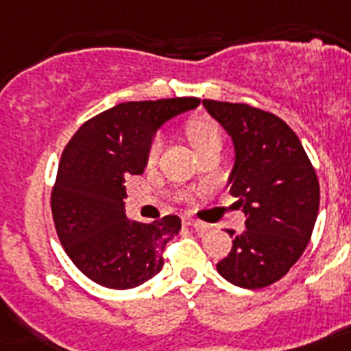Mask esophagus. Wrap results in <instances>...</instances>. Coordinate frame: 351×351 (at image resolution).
<instances>
[{"instance_id":"esophagus-1","label":"esophagus","mask_w":351,"mask_h":351,"mask_svg":"<svg viewBox=\"0 0 351 351\" xmlns=\"http://www.w3.org/2000/svg\"><path fill=\"white\" fill-rule=\"evenodd\" d=\"M182 221H184V225H193L198 232H205V230L210 229L209 223H204V221L200 220H195V218H191V216H184L182 218Z\"/></svg>"}]
</instances>
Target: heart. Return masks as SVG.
Segmentation results:
<instances>
[{"label":"heart","mask_w":351,"mask_h":351,"mask_svg":"<svg viewBox=\"0 0 351 351\" xmlns=\"http://www.w3.org/2000/svg\"><path fill=\"white\" fill-rule=\"evenodd\" d=\"M185 135H187L191 146L195 147L196 153L205 149V147L220 146L221 144L220 126H218L213 119H209V117H196V119L187 122V126H185ZM160 138H155V141L151 142L149 151H147V162H149V164H155L158 155H160Z\"/></svg>","instance_id":"heart-1"}]
</instances>
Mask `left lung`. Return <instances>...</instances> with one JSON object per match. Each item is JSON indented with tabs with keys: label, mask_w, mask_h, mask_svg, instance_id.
I'll return each instance as SVG.
<instances>
[{
	"label": "left lung",
	"mask_w": 351,
	"mask_h": 351,
	"mask_svg": "<svg viewBox=\"0 0 351 351\" xmlns=\"http://www.w3.org/2000/svg\"><path fill=\"white\" fill-rule=\"evenodd\" d=\"M229 133L234 166L229 191L245 213V230L227 229L232 249L216 269L241 289H263L283 278L306 249L319 210V182L289 124L249 104L204 101Z\"/></svg>",
	"instance_id": "8db88e82"
}]
</instances>
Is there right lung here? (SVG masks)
<instances>
[{
	"label": "right lung",
	"instance_id": "right-lung-1",
	"mask_svg": "<svg viewBox=\"0 0 351 351\" xmlns=\"http://www.w3.org/2000/svg\"><path fill=\"white\" fill-rule=\"evenodd\" d=\"M198 104L196 97L122 102L84 122L62 151L53 223L73 265L97 285L135 289L162 270V252L180 232V218L130 220L124 182L144 173L156 131Z\"/></svg>",
	"mask_w": 351,
	"mask_h": 351
}]
</instances>
